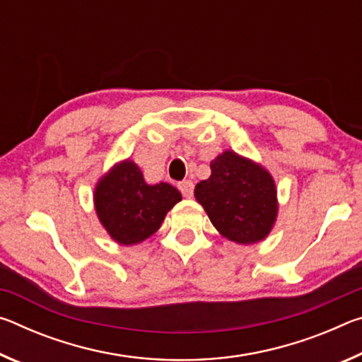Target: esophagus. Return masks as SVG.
Masks as SVG:
<instances>
[{"mask_svg": "<svg viewBox=\"0 0 362 362\" xmlns=\"http://www.w3.org/2000/svg\"><path fill=\"white\" fill-rule=\"evenodd\" d=\"M177 188L180 189V193L185 196V198H192L193 196V182L192 180H183V182H179L177 183Z\"/></svg>", "mask_w": 362, "mask_h": 362, "instance_id": "obj_1", "label": "esophagus"}]
</instances>
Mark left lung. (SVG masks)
<instances>
[{"label": "left lung", "instance_id": "1", "mask_svg": "<svg viewBox=\"0 0 362 362\" xmlns=\"http://www.w3.org/2000/svg\"><path fill=\"white\" fill-rule=\"evenodd\" d=\"M194 198L212 225L233 243L262 241L276 220V187L268 170L225 151L211 163V177L194 187Z\"/></svg>", "mask_w": 362, "mask_h": 362}]
</instances>
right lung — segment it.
<instances>
[{
  "mask_svg": "<svg viewBox=\"0 0 362 362\" xmlns=\"http://www.w3.org/2000/svg\"><path fill=\"white\" fill-rule=\"evenodd\" d=\"M182 199L169 183L146 185L136 163L122 161L97 183L94 203L102 225L116 243H142L161 226L166 214Z\"/></svg>",
  "mask_w": 362,
  "mask_h": 362,
  "instance_id": "add662e5",
  "label": "right lung"
}]
</instances>
